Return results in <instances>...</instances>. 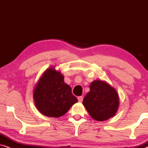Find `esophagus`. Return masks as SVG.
Instances as JSON below:
<instances>
[{
  "label": "esophagus",
  "instance_id": "1",
  "mask_svg": "<svg viewBox=\"0 0 148 148\" xmlns=\"http://www.w3.org/2000/svg\"><path fill=\"white\" fill-rule=\"evenodd\" d=\"M77 99H78L79 102H82L83 101V99H84V98H83V96H79V97H77Z\"/></svg>",
  "mask_w": 148,
  "mask_h": 148
}]
</instances>
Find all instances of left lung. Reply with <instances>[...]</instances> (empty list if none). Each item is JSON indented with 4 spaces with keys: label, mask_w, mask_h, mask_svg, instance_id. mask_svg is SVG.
<instances>
[{
    "label": "left lung",
    "mask_w": 148,
    "mask_h": 148,
    "mask_svg": "<svg viewBox=\"0 0 148 148\" xmlns=\"http://www.w3.org/2000/svg\"><path fill=\"white\" fill-rule=\"evenodd\" d=\"M90 91L83 100V104L91 116L98 121H106L116 114L119 100L116 91L107 83L94 81Z\"/></svg>",
    "instance_id": "1"
}]
</instances>
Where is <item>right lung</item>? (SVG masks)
Returning <instances> with one entry per match:
<instances>
[{"mask_svg": "<svg viewBox=\"0 0 148 148\" xmlns=\"http://www.w3.org/2000/svg\"><path fill=\"white\" fill-rule=\"evenodd\" d=\"M36 106L42 114L58 118L64 115L77 99L71 88L64 82V77L54 67L46 71L34 92Z\"/></svg>", "mask_w": 148, "mask_h": 148, "instance_id": "add662e5", "label": "right lung"}]
</instances>
